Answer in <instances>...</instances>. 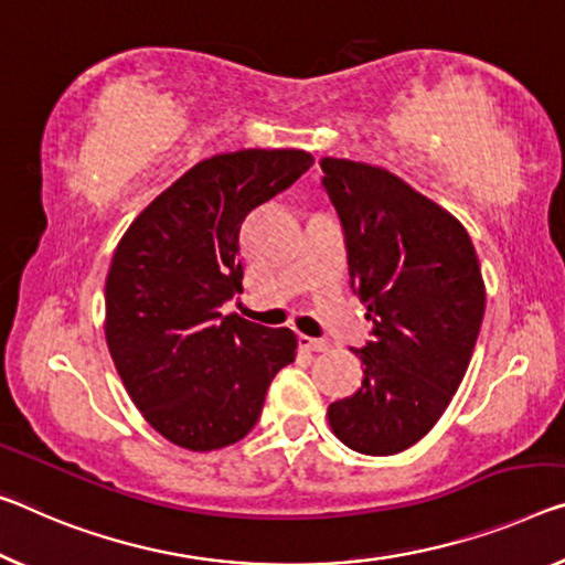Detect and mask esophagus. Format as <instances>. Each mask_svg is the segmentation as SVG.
<instances>
[{"label": "esophagus", "mask_w": 565, "mask_h": 565, "mask_svg": "<svg viewBox=\"0 0 565 565\" xmlns=\"http://www.w3.org/2000/svg\"><path fill=\"white\" fill-rule=\"evenodd\" d=\"M298 343H300V349H306V351H316V353H323V351H328V343L326 341H320V338H310V335H298Z\"/></svg>", "instance_id": "34e87169"}]
</instances>
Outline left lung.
Here are the masks:
<instances>
[{"label":"left lung","mask_w":565,"mask_h":565,"mask_svg":"<svg viewBox=\"0 0 565 565\" xmlns=\"http://www.w3.org/2000/svg\"><path fill=\"white\" fill-rule=\"evenodd\" d=\"M320 169L373 323L353 351L359 392L328 406V422L353 452L396 455L437 424L470 366L484 316L480 259L462 224L396 173L331 156Z\"/></svg>","instance_id":"obj_1"}]
</instances>
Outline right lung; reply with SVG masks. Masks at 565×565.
<instances>
[{
    "label": "right lung",
    "mask_w": 565,
    "mask_h": 565,
    "mask_svg": "<svg viewBox=\"0 0 565 565\" xmlns=\"http://www.w3.org/2000/svg\"><path fill=\"white\" fill-rule=\"evenodd\" d=\"M312 156L245 149L199 161L136 216L106 280V341L151 427L192 452L255 427L270 381L295 361L290 328L222 316L242 292L245 216L295 184Z\"/></svg>",
    "instance_id": "right-lung-1"
}]
</instances>
